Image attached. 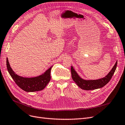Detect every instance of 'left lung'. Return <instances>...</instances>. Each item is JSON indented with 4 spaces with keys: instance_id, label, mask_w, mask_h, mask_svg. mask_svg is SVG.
Wrapping results in <instances>:
<instances>
[{
    "instance_id": "left-lung-1",
    "label": "left lung",
    "mask_w": 125,
    "mask_h": 125,
    "mask_svg": "<svg viewBox=\"0 0 125 125\" xmlns=\"http://www.w3.org/2000/svg\"><path fill=\"white\" fill-rule=\"evenodd\" d=\"M117 61L116 62L115 65L113 67L112 70L107 75L103 78L97 80H84L82 79L77 72L74 70L73 66L71 67V76L73 80L75 82L78 86L83 90H92L97 89H100L105 86L107 83L111 80L112 77L114 74L116 69Z\"/></svg>"
}]
</instances>
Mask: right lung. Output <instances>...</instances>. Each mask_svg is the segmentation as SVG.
Masks as SVG:
<instances>
[{"label":"right lung","mask_w":125,"mask_h":125,"mask_svg":"<svg viewBox=\"0 0 125 125\" xmlns=\"http://www.w3.org/2000/svg\"><path fill=\"white\" fill-rule=\"evenodd\" d=\"M7 68L10 75L15 83L26 92H35L43 90L51 80V70L52 66L42 75L36 77L24 78L16 74L10 67L8 58H7Z\"/></svg>","instance_id":"add662e5"}]
</instances>
